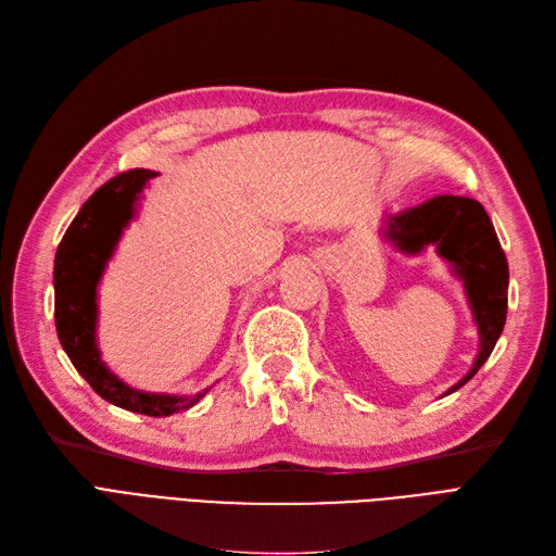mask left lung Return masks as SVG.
<instances>
[{
  "instance_id": "left-lung-1",
  "label": "left lung",
  "mask_w": 556,
  "mask_h": 556,
  "mask_svg": "<svg viewBox=\"0 0 556 556\" xmlns=\"http://www.w3.org/2000/svg\"><path fill=\"white\" fill-rule=\"evenodd\" d=\"M386 238L402 254L416 256L432 244L464 283L473 324L478 326V355L464 379L443 392L459 390L485 365L506 326L508 312V261L498 244L488 212L464 195H434L432 201L388 214Z\"/></svg>"
}]
</instances>
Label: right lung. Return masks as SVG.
<instances>
[{
    "label": "right lung",
    "instance_id": "right-lung-1",
    "mask_svg": "<svg viewBox=\"0 0 556 556\" xmlns=\"http://www.w3.org/2000/svg\"><path fill=\"white\" fill-rule=\"evenodd\" d=\"M152 177H156L154 170L136 168L113 177L89 195L58 247L52 283H55L60 344L83 379L105 402L134 414L164 418L199 404L210 388L195 395L136 390L117 379V374L101 361L97 342L99 281L115 254L124 228L136 217L140 193Z\"/></svg>",
    "mask_w": 556,
    "mask_h": 556
}]
</instances>
